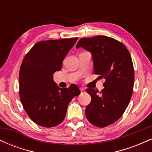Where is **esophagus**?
Returning <instances> with one entry per match:
<instances>
[{"mask_svg":"<svg viewBox=\"0 0 152 152\" xmlns=\"http://www.w3.org/2000/svg\"><path fill=\"white\" fill-rule=\"evenodd\" d=\"M80 91H81V94H83V93H85V90L83 89V88H80Z\"/></svg>","mask_w":152,"mask_h":152,"instance_id":"1","label":"esophagus"}]
</instances>
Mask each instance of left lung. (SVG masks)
I'll return each mask as SVG.
<instances>
[{
  "instance_id": "1",
  "label": "left lung",
  "mask_w": 152,
  "mask_h": 152,
  "mask_svg": "<svg viewBox=\"0 0 152 152\" xmlns=\"http://www.w3.org/2000/svg\"><path fill=\"white\" fill-rule=\"evenodd\" d=\"M80 47L91 53L94 74L105 79L100 93L94 88L86 89L91 97L86 108L87 119L103 128L121 118L129 105L134 81L132 59L123 43L106 36L81 38L76 45Z\"/></svg>"
}]
</instances>
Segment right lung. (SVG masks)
<instances>
[{"label": "right lung", "instance_id": "1", "mask_svg": "<svg viewBox=\"0 0 152 152\" xmlns=\"http://www.w3.org/2000/svg\"><path fill=\"white\" fill-rule=\"evenodd\" d=\"M78 38L48 40L36 43L23 60L19 72V95L23 109L33 121L53 127L64 121L69 104L80 90L76 84L61 88L53 74Z\"/></svg>", "mask_w": 152, "mask_h": 152}]
</instances>
